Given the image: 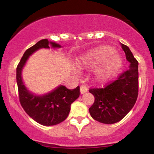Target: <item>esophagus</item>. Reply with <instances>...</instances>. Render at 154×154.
I'll return each mask as SVG.
<instances>
[{"mask_svg":"<svg viewBox=\"0 0 154 154\" xmlns=\"http://www.w3.org/2000/svg\"><path fill=\"white\" fill-rule=\"evenodd\" d=\"M87 91H88V88L86 87V86H85V85L81 86V87H80V93H81V94H84V93H85Z\"/></svg>","mask_w":154,"mask_h":154,"instance_id":"esophagus-1","label":"esophagus"}]
</instances>
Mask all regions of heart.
I'll return each instance as SVG.
<instances>
[{
    "label": "heart",
    "instance_id": "heart-1",
    "mask_svg": "<svg viewBox=\"0 0 154 154\" xmlns=\"http://www.w3.org/2000/svg\"><path fill=\"white\" fill-rule=\"evenodd\" d=\"M122 63L121 56L110 46L92 49L82 55L77 61V66L80 69L97 67L93 73V79L97 83L105 82L112 79L122 66Z\"/></svg>",
    "mask_w": 154,
    "mask_h": 154
}]
</instances>
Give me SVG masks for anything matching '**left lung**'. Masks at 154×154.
Returning <instances> with one entry per match:
<instances>
[{
    "label": "left lung",
    "instance_id": "8db88e82",
    "mask_svg": "<svg viewBox=\"0 0 154 154\" xmlns=\"http://www.w3.org/2000/svg\"><path fill=\"white\" fill-rule=\"evenodd\" d=\"M122 48L130 63L128 69L106 87L89 91L95 97L89 112L100 123L111 125L119 122L130 112L137 98L138 62L127 45L122 44Z\"/></svg>",
    "mask_w": 154,
    "mask_h": 154
}]
</instances>
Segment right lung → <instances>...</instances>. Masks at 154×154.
<instances>
[{"label": "right lung", "instance_id": "1", "mask_svg": "<svg viewBox=\"0 0 154 154\" xmlns=\"http://www.w3.org/2000/svg\"><path fill=\"white\" fill-rule=\"evenodd\" d=\"M50 47L57 49L61 45L47 39L40 40L24 52L17 68V82L21 105L32 119L44 126H52L64 121L69 115L71 104L78 98L80 93L79 86L75 89L69 90L61 85L48 93L38 95L32 93L25 86L22 74L29 56L39 49H49Z\"/></svg>", "mask_w": 154, "mask_h": 154}]
</instances>
